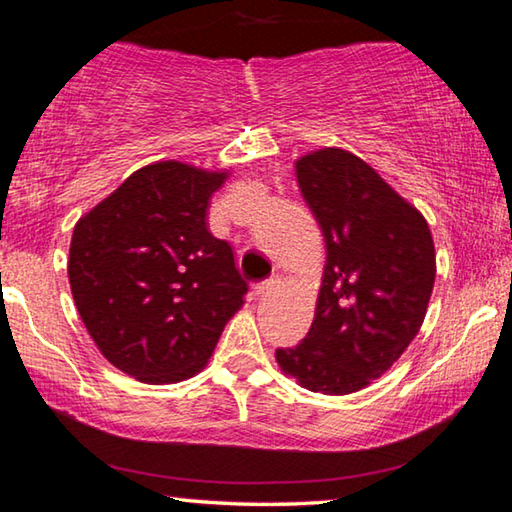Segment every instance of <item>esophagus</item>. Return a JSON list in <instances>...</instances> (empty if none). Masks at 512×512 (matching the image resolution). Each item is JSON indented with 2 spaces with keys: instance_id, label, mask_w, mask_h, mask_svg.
<instances>
[{
  "instance_id": "1",
  "label": "esophagus",
  "mask_w": 512,
  "mask_h": 512,
  "mask_svg": "<svg viewBox=\"0 0 512 512\" xmlns=\"http://www.w3.org/2000/svg\"><path fill=\"white\" fill-rule=\"evenodd\" d=\"M275 287H277V280H266V282H259V284H255L253 293H255L257 298H264V296H268V293H271Z\"/></svg>"
}]
</instances>
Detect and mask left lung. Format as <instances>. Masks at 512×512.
I'll use <instances>...</instances> for the list:
<instances>
[{"mask_svg":"<svg viewBox=\"0 0 512 512\" xmlns=\"http://www.w3.org/2000/svg\"><path fill=\"white\" fill-rule=\"evenodd\" d=\"M296 178L327 262L314 323L275 359L307 391L350 395L384 375L420 332L436 280L433 237L418 207L350 151L302 155Z\"/></svg>","mask_w":512,"mask_h":512,"instance_id":"8db88e82","label":"left lung"}]
</instances>
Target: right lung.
Instances as JSON below:
<instances>
[{
  "label": "right lung",
  "mask_w": 512,
  "mask_h": 512,
  "mask_svg": "<svg viewBox=\"0 0 512 512\" xmlns=\"http://www.w3.org/2000/svg\"><path fill=\"white\" fill-rule=\"evenodd\" d=\"M228 176L146 164L74 225L67 275L83 325L112 366L144 384L201 372L244 305L232 248L207 230Z\"/></svg>",
  "instance_id": "obj_1"
}]
</instances>
